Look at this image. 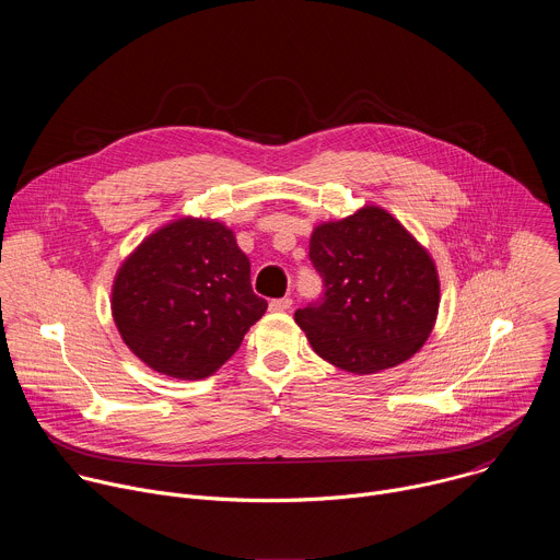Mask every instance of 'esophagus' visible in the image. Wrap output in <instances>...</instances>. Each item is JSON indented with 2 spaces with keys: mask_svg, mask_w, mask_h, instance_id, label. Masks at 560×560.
Segmentation results:
<instances>
[{
  "mask_svg": "<svg viewBox=\"0 0 560 560\" xmlns=\"http://www.w3.org/2000/svg\"><path fill=\"white\" fill-rule=\"evenodd\" d=\"M292 307V299L290 296H283V299H272L270 301V310L272 312H285Z\"/></svg>",
  "mask_w": 560,
  "mask_h": 560,
  "instance_id": "1",
  "label": "esophagus"
}]
</instances>
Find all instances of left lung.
<instances>
[{
    "label": "left lung",
    "mask_w": 560,
    "mask_h": 560,
    "mask_svg": "<svg viewBox=\"0 0 560 560\" xmlns=\"http://www.w3.org/2000/svg\"><path fill=\"white\" fill-rule=\"evenodd\" d=\"M310 261L324 296L294 312L312 350L328 363L374 374L408 361L439 312V275L428 250L389 212L365 206L316 225Z\"/></svg>",
    "instance_id": "left-lung-1"
}]
</instances>
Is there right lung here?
I'll list each match as a JSON object with an SVG mask.
<instances>
[{"label":"right lung","mask_w":560,"mask_h":560,"mask_svg":"<svg viewBox=\"0 0 560 560\" xmlns=\"http://www.w3.org/2000/svg\"><path fill=\"white\" fill-rule=\"evenodd\" d=\"M268 303L250 259L219 221L177 219L143 238L113 283V318L154 372L206 378L242 346Z\"/></svg>","instance_id":"add662e5"}]
</instances>
